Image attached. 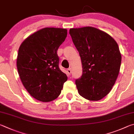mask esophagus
Masks as SVG:
<instances>
[{
  "mask_svg": "<svg viewBox=\"0 0 134 134\" xmlns=\"http://www.w3.org/2000/svg\"><path fill=\"white\" fill-rule=\"evenodd\" d=\"M71 72L72 71H71V68L67 69V72H68V74L69 75H70L71 74Z\"/></svg>",
  "mask_w": 134,
  "mask_h": 134,
  "instance_id": "34e87169",
  "label": "esophagus"
}]
</instances>
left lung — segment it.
<instances>
[{"label":"left lung","instance_id":"8db88e82","mask_svg":"<svg viewBox=\"0 0 134 134\" xmlns=\"http://www.w3.org/2000/svg\"><path fill=\"white\" fill-rule=\"evenodd\" d=\"M69 34L82 65V75L75 81L79 94L90 100H100L118 76L121 55L118 44L106 32L93 27L72 28Z\"/></svg>","mask_w":134,"mask_h":134}]
</instances>
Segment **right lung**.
I'll return each instance as SVG.
<instances>
[{
	"label": "right lung",
	"instance_id": "1",
	"mask_svg": "<svg viewBox=\"0 0 134 134\" xmlns=\"http://www.w3.org/2000/svg\"><path fill=\"white\" fill-rule=\"evenodd\" d=\"M67 36L62 28L45 27L27 37L19 49L17 68L20 80L29 94L42 102L58 97L67 81L59 68V47Z\"/></svg>",
	"mask_w": 134,
	"mask_h": 134
}]
</instances>
